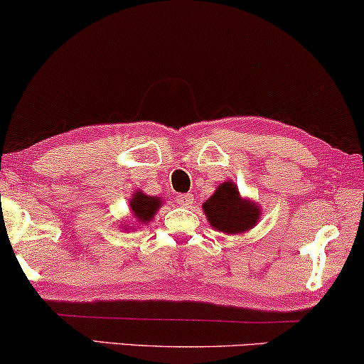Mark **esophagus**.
<instances>
[{"label": "esophagus", "instance_id": "1", "mask_svg": "<svg viewBox=\"0 0 364 364\" xmlns=\"http://www.w3.org/2000/svg\"><path fill=\"white\" fill-rule=\"evenodd\" d=\"M193 202V197L191 193H178L177 196V204L182 205V207H191Z\"/></svg>", "mask_w": 364, "mask_h": 364}]
</instances>
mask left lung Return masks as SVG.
<instances>
[{"label":"left lung","mask_w":364,"mask_h":364,"mask_svg":"<svg viewBox=\"0 0 364 364\" xmlns=\"http://www.w3.org/2000/svg\"><path fill=\"white\" fill-rule=\"evenodd\" d=\"M202 210L212 229L228 235L245 234L257 225L262 214L261 205L240 196L232 181L219 183L215 192L202 204Z\"/></svg>","instance_id":"left-lung-1"}]
</instances>
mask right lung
<instances>
[{
	"mask_svg": "<svg viewBox=\"0 0 364 364\" xmlns=\"http://www.w3.org/2000/svg\"><path fill=\"white\" fill-rule=\"evenodd\" d=\"M164 199L162 197H155V196H147L144 191L136 188V191L132 193V199L129 202L130 205V214H132V220H134V225L130 223H122V229L125 230H135L136 224L147 225L150 220L154 219L157 210L162 207Z\"/></svg>",
	"mask_w": 364,
	"mask_h": 364,
	"instance_id": "obj_1",
	"label": "right lung"
}]
</instances>
